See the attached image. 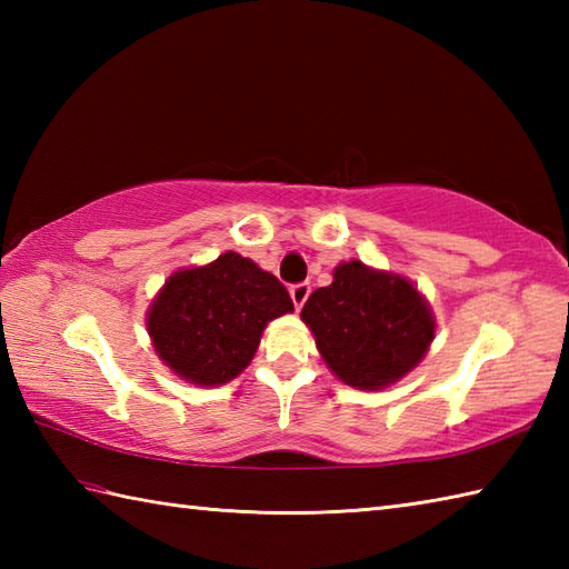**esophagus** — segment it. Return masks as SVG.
<instances>
[{
  "label": "esophagus",
  "mask_w": 569,
  "mask_h": 569,
  "mask_svg": "<svg viewBox=\"0 0 569 569\" xmlns=\"http://www.w3.org/2000/svg\"><path fill=\"white\" fill-rule=\"evenodd\" d=\"M308 296H310V283L308 281H300V283L291 286V298H293L296 308H303Z\"/></svg>",
  "instance_id": "34e87169"
}]
</instances>
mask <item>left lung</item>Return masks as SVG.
<instances>
[{
    "label": "left lung",
    "instance_id": "8db88e82",
    "mask_svg": "<svg viewBox=\"0 0 569 569\" xmlns=\"http://www.w3.org/2000/svg\"><path fill=\"white\" fill-rule=\"evenodd\" d=\"M300 318L337 377L371 391L413 369L435 337L413 283L361 261L337 266L332 283L310 293Z\"/></svg>",
    "mask_w": 569,
    "mask_h": 569
}]
</instances>
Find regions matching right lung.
<instances>
[{
    "label": "right lung",
    "instance_id": "obj_1",
    "mask_svg": "<svg viewBox=\"0 0 569 569\" xmlns=\"http://www.w3.org/2000/svg\"><path fill=\"white\" fill-rule=\"evenodd\" d=\"M293 310L286 286L234 251L168 278L149 310L156 352L178 377L217 386L244 369L266 322Z\"/></svg>",
    "mask_w": 569,
    "mask_h": 569
}]
</instances>
